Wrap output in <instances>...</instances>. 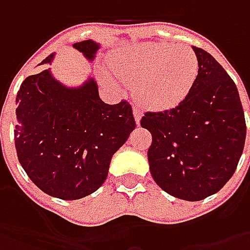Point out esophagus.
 <instances>
[{"mask_svg": "<svg viewBox=\"0 0 250 250\" xmlns=\"http://www.w3.org/2000/svg\"><path fill=\"white\" fill-rule=\"evenodd\" d=\"M142 115H143V111L140 110L139 107H133V117H135V121H136V124L139 125L140 122V118H142Z\"/></svg>", "mask_w": 250, "mask_h": 250, "instance_id": "esophagus-1", "label": "esophagus"}]
</instances>
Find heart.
Masks as SVG:
<instances>
[{
    "label": "heart",
    "mask_w": 250,
    "mask_h": 250,
    "mask_svg": "<svg viewBox=\"0 0 250 250\" xmlns=\"http://www.w3.org/2000/svg\"><path fill=\"white\" fill-rule=\"evenodd\" d=\"M120 79L136 83L138 97L153 108H171L190 93L199 73L196 53L187 45L138 43L110 61Z\"/></svg>",
    "instance_id": "b5f03b06"
}]
</instances>
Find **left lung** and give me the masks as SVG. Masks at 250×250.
Instances as JSON below:
<instances>
[{"label":"left lung","mask_w":250,"mask_h":250,"mask_svg":"<svg viewBox=\"0 0 250 250\" xmlns=\"http://www.w3.org/2000/svg\"><path fill=\"white\" fill-rule=\"evenodd\" d=\"M199 73L177 107L146 112L140 125L151 133L150 172L171 196L197 202L218 192L235 172L246 124L234 81L210 54L193 47Z\"/></svg>","instance_id":"1"}]
</instances>
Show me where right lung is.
Returning a JSON list of instances; mask_svg holds the SVG:
<instances>
[{
  "mask_svg": "<svg viewBox=\"0 0 250 250\" xmlns=\"http://www.w3.org/2000/svg\"><path fill=\"white\" fill-rule=\"evenodd\" d=\"M73 47L89 61L100 48L93 40ZM53 58L51 54L42 63ZM16 103L18 160L36 187L62 200L96 192L108 175L114 153L136 126L129 103L101 101L93 78L69 89L44 69L24 79Z\"/></svg>",
  "mask_w": 250,
  "mask_h": 250,
  "instance_id": "add662e5",
  "label": "right lung"
}]
</instances>
